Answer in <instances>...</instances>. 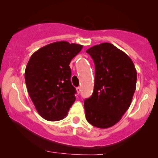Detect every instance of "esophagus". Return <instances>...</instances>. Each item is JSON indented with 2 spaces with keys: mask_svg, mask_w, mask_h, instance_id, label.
Returning <instances> with one entry per match:
<instances>
[{
  "mask_svg": "<svg viewBox=\"0 0 158 158\" xmlns=\"http://www.w3.org/2000/svg\"><path fill=\"white\" fill-rule=\"evenodd\" d=\"M77 91L78 94H80V92H81V88H80V87H78V88H77Z\"/></svg>",
  "mask_w": 158,
  "mask_h": 158,
  "instance_id": "34e87169",
  "label": "esophagus"
}]
</instances>
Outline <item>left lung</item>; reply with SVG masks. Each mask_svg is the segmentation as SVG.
<instances>
[{
    "label": "left lung",
    "mask_w": 158,
    "mask_h": 158,
    "mask_svg": "<svg viewBox=\"0 0 158 158\" xmlns=\"http://www.w3.org/2000/svg\"><path fill=\"white\" fill-rule=\"evenodd\" d=\"M95 64L93 94L85 100V117L92 126L108 128L122 118L136 90L137 70L130 57L110 43L86 50Z\"/></svg>",
    "instance_id": "obj_1"
}]
</instances>
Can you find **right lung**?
<instances>
[{
  "instance_id": "1",
  "label": "right lung",
  "mask_w": 158,
  "mask_h": 158,
  "mask_svg": "<svg viewBox=\"0 0 158 158\" xmlns=\"http://www.w3.org/2000/svg\"><path fill=\"white\" fill-rule=\"evenodd\" d=\"M83 46L61 41L40 48L30 57L25 70L29 95L38 113L48 121L64 119L76 100L70 81V61Z\"/></svg>"
}]
</instances>
